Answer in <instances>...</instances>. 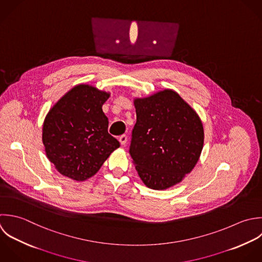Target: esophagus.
I'll use <instances>...</instances> for the list:
<instances>
[{
  "mask_svg": "<svg viewBox=\"0 0 262 262\" xmlns=\"http://www.w3.org/2000/svg\"><path fill=\"white\" fill-rule=\"evenodd\" d=\"M118 140H119L120 144L124 146V145L126 144V142H127V136H126V135H122V136H120V137H119V139H118Z\"/></svg>",
  "mask_w": 262,
  "mask_h": 262,
  "instance_id": "34e87169",
  "label": "esophagus"
}]
</instances>
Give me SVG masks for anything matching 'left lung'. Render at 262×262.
Listing matches in <instances>:
<instances>
[{
    "label": "left lung",
    "instance_id": "8db88e82",
    "mask_svg": "<svg viewBox=\"0 0 262 262\" xmlns=\"http://www.w3.org/2000/svg\"><path fill=\"white\" fill-rule=\"evenodd\" d=\"M135 107L130 157L148 188L165 190L180 183L196 165L204 142L202 122L171 90L136 99Z\"/></svg>",
    "mask_w": 262,
    "mask_h": 262
}]
</instances>
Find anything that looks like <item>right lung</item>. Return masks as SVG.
Masks as SVG:
<instances>
[{
  "mask_svg": "<svg viewBox=\"0 0 262 262\" xmlns=\"http://www.w3.org/2000/svg\"><path fill=\"white\" fill-rule=\"evenodd\" d=\"M109 96L79 84L47 114L42 143L47 157L61 174L75 181L88 180L120 146L108 133V118L102 110Z\"/></svg>",
  "mask_w": 262,
  "mask_h": 262,
  "instance_id": "obj_1",
  "label": "right lung"
}]
</instances>
